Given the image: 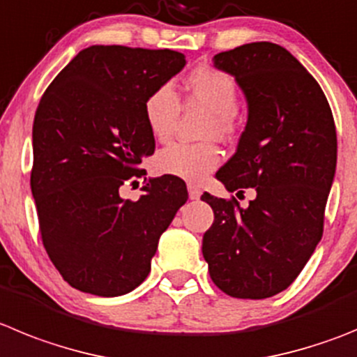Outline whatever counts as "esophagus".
Masks as SVG:
<instances>
[{
    "label": "esophagus",
    "mask_w": 357,
    "mask_h": 357,
    "mask_svg": "<svg viewBox=\"0 0 357 357\" xmlns=\"http://www.w3.org/2000/svg\"><path fill=\"white\" fill-rule=\"evenodd\" d=\"M188 191H189V198L191 200H198L202 196V189L198 188L196 184H188Z\"/></svg>",
    "instance_id": "esophagus-1"
}]
</instances>
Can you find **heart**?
I'll return each mask as SVG.
<instances>
[{
    "instance_id": "b5f03b06",
    "label": "heart",
    "mask_w": 357,
    "mask_h": 357,
    "mask_svg": "<svg viewBox=\"0 0 357 357\" xmlns=\"http://www.w3.org/2000/svg\"><path fill=\"white\" fill-rule=\"evenodd\" d=\"M185 102L207 109L204 136H228L235 127V111L238 106V90L227 72L211 65H198L184 79ZM181 114V102L168 84L153 88L143 102V116L152 138L168 142ZM221 149L214 139L198 143H172L159 150L155 168L165 175L184 181H204L221 165Z\"/></svg>"
}]
</instances>
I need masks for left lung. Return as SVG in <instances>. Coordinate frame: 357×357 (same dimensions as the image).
<instances>
[{
	"label": "left lung",
	"instance_id": "8db88e82",
	"mask_svg": "<svg viewBox=\"0 0 357 357\" xmlns=\"http://www.w3.org/2000/svg\"><path fill=\"white\" fill-rule=\"evenodd\" d=\"M248 99L237 152L215 173L230 192L257 189L243 208L204 192L214 211L202 251L211 280L237 299L289 289L315 251L336 168L331 107L315 77L278 44L253 42L214 56Z\"/></svg>",
	"mask_w": 357,
	"mask_h": 357
}]
</instances>
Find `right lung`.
Returning <instances> with one entry per match:
<instances>
[{"label":"right lung","mask_w":357,"mask_h":357,"mask_svg":"<svg viewBox=\"0 0 357 357\" xmlns=\"http://www.w3.org/2000/svg\"><path fill=\"white\" fill-rule=\"evenodd\" d=\"M185 65L182 52L126 45L83 49L44 91L33 120L31 192L42 244L81 292L123 296L150 273L162 231L188 202L178 176L152 178L139 200L120 188L153 153L143 102Z\"/></svg>","instance_id":"add662e5"}]
</instances>
